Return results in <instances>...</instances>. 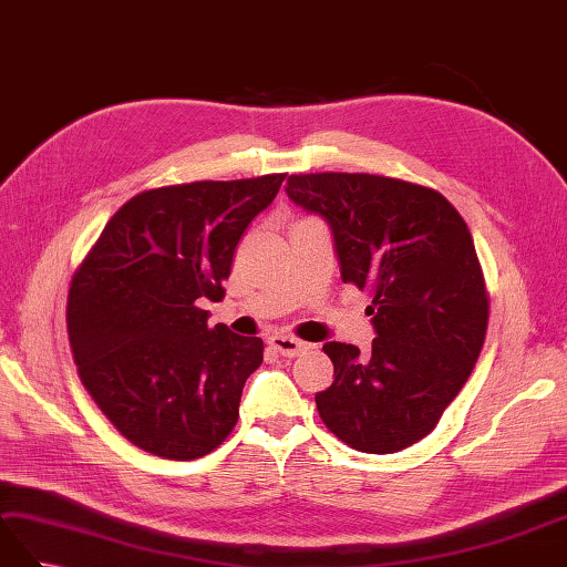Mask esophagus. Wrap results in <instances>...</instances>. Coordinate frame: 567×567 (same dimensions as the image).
<instances>
[{"label": "esophagus", "instance_id": "34e87169", "mask_svg": "<svg viewBox=\"0 0 567 567\" xmlns=\"http://www.w3.org/2000/svg\"><path fill=\"white\" fill-rule=\"evenodd\" d=\"M268 343L278 350L280 354H285V358H297V354L307 352L309 350V343H305V340H297L292 336H272Z\"/></svg>", "mask_w": 567, "mask_h": 567}]
</instances>
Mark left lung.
Returning a JSON list of instances; mask_svg holds the SVG:
<instances>
[{
	"instance_id": "1",
	"label": "left lung",
	"mask_w": 567,
	"mask_h": 567,
	"mask_svg": "<svg viewBox=\"0 0 567 567\" xmlns=\"http://www.w3.org/2000/svg\"><path fill=\"white\" fill-rule=\"evenodd\" d=\"M287 197L331 227L343 282L372 292V352L326 343L333 384L316 393L338 440L393 454L423 440L478 360L488 297L462 215L444 195L372 174H299Z\"/></svg>"
}]
</instances>
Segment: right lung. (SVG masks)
I'll return each mask as SVG.
<instances>
[{
    "label": "right lung",
    "mask_w": 567,
    "mask_h": 567,
    "mask_svg": "<svg viewBox=\"0 0 567 567\" xmlns=\"http://www.w3.org/2000/svg\"><path fill=\"white\" fill-rule=\"evenodd\" d=\"M285 174L197 181L127 200L76 270L70 346L89 396L140 450L190 462L227 440L262 340L207 326L246 227Z\"/></svg>",
    "instance_id": "1"
}]
</instances>
